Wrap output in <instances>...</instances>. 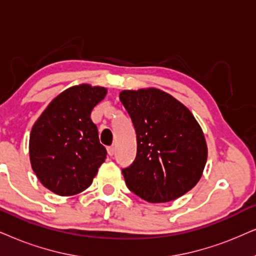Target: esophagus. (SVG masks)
I'll list each match as a JSON object with an SVG mask.
<instances>
[{"label":"esophagus","instance_id":"esophagus-1","mask_svg":"<svg viewBox=\"0 0 256 256\" xmlns=\"http://www.w3.org/2000/svg\"><path fill=\"white\" fill-rule=\"evenodd\" d=\"M108 156H113V154H114V148L108 146Z\"/></svg>","mask_w":256,"mask_h":256}]
</instances>
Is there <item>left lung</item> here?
<instances>
[{"label":"left lung","mask_w":256,"mask_h":256,"mask_svg":"<svg viewBox=\"0 0 256 256\" xmlns=\"http://www.w3.org/2000/svg\"><path fill=\"white\" fill-rule=\"evenodd\" d=\"M137 134V154L125 183L150 203L170 202L196 186L206 163L202 128L182 102L157 88L119 94Z\"/></svg>","instance_id":"8db88e82"}]
</instances>
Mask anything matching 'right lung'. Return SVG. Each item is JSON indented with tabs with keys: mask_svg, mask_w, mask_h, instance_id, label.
<instances>
[{
	"mask_svg": "<svg viewBox=\"0 0 256 256\" xmlns=\"http://www.w3.org/2000/svg\"><path fill=\"white\" fill-rule=\"evenodd\" d=\"M106 93L104 87L87 84L70 87L52 100L32 128V168L44 186L56 195L84 192L105 162L108 152L90 112Z\"/></svg>",
	"mask_w": 256,
	"mask_h": 256,
	"instance_id": "right-lung-1",
	"label": "right lung"
}]
</instances>
